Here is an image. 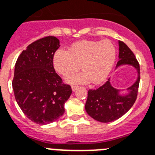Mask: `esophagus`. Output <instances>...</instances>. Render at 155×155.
<instances>
[{
    "mask_svg": "<svg viewBox=\"0 0 155 155\" xmlns=\"http://www.w3.org/2000/svg\"><path fill=\"white\" fill-rule=\"evenodd\" d=\"M71 88H72L73 92H74V91H76L77 89L78 88V86H77V85H72V87H71Z\"/></svg>",
    "mask_w": 155,
    "mask_h": 155,
    "instance_id": "esophagus-1",
    "label": "esophagus"
}]
</instances>
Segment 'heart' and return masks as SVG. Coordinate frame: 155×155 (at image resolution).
I'll list each match as a JSON object with an SVG mask.
<instances>
[{
    "label": "heart",
    "mask_w": 155,
    "mask_h": 155,
    "mask_svg": "<svg viewBox=\"0 0 155 155\" xmlns=\"http://www.w3.org/2000/svg\"><path fill=\"white\" fill-rule=\"evenodd\" d=\"M116 59L117 49L111 41L84 40L73 44L69 51L58 49L52 63L56 72L64 77L78 71L81 65L84 71L67 78L68 82L100 84L109 76Z\"/></svg>",
    "instance_id": "obj_1"
}]
</instances>
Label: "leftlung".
Listing matches in <instances>:
<instances>
[{"mask_svg":"<svg viewBox=\"0 0 155 155\" xmlns=\"http://www.w3.org/2000/svg\"><path fill=\"white\" fill-rule=\"evenodd\" d=\"M118 45L119 61L116 68L123 65L132 66L137 70L138 78L132 86L127 88L129 93L124 96L119 94V89L112 86L110 78L100 88L88 90L85 110L90 117L100 122H110L121 117L133 107L137 97L140 80V64L134 53L124 42L119 41Z\"/></svg>","mask_w":155,"mask_h":155,"instance_id":"1","label":"left lung"}]
</instances>
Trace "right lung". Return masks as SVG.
Listing matches in <instances>:
<instances>
[{"label":"right lung","instance_id":"1","mask_svg":"<svg viewBox=\"0 0 155 155\" xmlns=\"http://www.w3.org/2000/svg\"><path fill=\"white\" fill-rule=\"evenodd\" d=\"M53 36L29 45L15 66L12 88L23 114L39 125L56 121L64 114V104L72 93L53 67V55L59 48Z\"/></svg>","mask_w":155,"mask_h":155}]
</instances>
